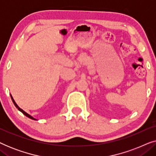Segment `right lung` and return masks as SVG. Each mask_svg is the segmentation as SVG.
Segmentation results:
<instances>
[{
	"instance_id": "right-lung-1",
	"label": "right lung",
	"mask_w": 156,
	"mask_h": 156,
	"mask_svg": "<svg viewBox=\"0 0 156 156\" xmlns=\"http://www.w3.org/2000/svg\"><path fill=\"white\" fill-rule=\"evenodd\" d=\"M10 97H11L12 101V102H13L14 105H15V106H16V107L17 108H18V109L19 111H20V112H22V113H23V114L25 115V116H26L27 117H28V118H30V119H33V120H37V119H35V118H33V116H30V114H27V113H26V112H25V111H23V110L22 109V108H20V107H19V106H18V104H17L16 103V101H14L13 98H12V95H11V94H10Z\"/></svg>"
}]
</instances>
